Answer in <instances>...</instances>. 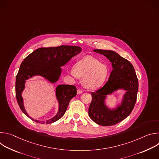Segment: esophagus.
Segmentation results:
<instances>
[{"instance_id":"obj_1","label":"esophagus","mask_w":159,"mask_h":159,"mask_svg":"<svg viewBox=\"0 0 159 159\" xmlns=\"http://www.w3.org/2000/svg\"><path fill=\"white\" fill-rule=\"evenodd\" d=\"M77 94H81L82 93V91L80 89H77Z\"/></svg>"}]
</instances>
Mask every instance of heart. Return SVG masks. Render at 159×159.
Here are the masks:
<instances>
[{
  "mask_svg": "<svg viewBox=\"0 0 159 159\" xmlns=\"http://www.w3.org/2000/svg\"><path fill=\"white\" fill-rule=\"evenodd\" d=\"M70 74L75 78L84 77L82 83L87 89H94L103 84L107 76V67L95 58L87 57L72 68Z\"/></svg>",
  "mask_w": 159,
  "mask_h": 159,
  "instance_id": "heart-1",
  "label": "heart"
}]
</instances>
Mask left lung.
<instances>
[{
	"label": "left lung",
	"mask_w": 159,
	"mask_h": 159,
	"mask_svg": "<svg viewBox=\"0 0 159 159\" xmlns=\"http://www.w3.org/2000/svg\"><path fill=\"white\" fill-rule=\"evenodd\" d=\"M105 56L111 62L112 70L103 87L92 92V101L89 107V116L101 126L116 125L128 117L137 101L139 80L133 65L114 51L94 50ZM119 89L126 90L121 104L114 109L109 108L105 103L107 95Z\"/></svg>",
	"instance_id": "8db88e82"
}]
</instances>
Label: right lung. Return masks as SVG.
<instances>
[{
	"label": "right lung",
	"instance_id": "right-lung-1",
	"mask_svg": "<svg viewBox=\"0 0 159 159\" xmlns=\"http://www.w3.org/2000/svg\"><path fill=\"white\" fill-rule=\"evenodd\" d=\"M82 48L77 46H60L57 47L39 48L24 59L20 64L16 79V96L21 111L33 121L41 124H50L60 119L65 114L70 100L77 95L75 85H58L56 88V97L58 102L57 115L47 121H40L31 118L24 106L22 93L25 88L26 80L39 75L54 84L58 81L61 73V66L79 54Z\"/></svg>",
	"mask_w": 159,
	"mask_h": 159
}]
</instances>
